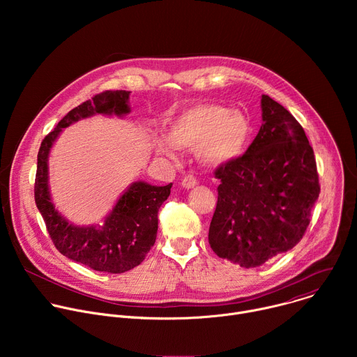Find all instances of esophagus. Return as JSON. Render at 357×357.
Listing matches in <instances>:
<instances>
[{"label":"esophagus","mask_w":357,"mask_h":357,"mask_svg":"<svg viewBox=\"0 0 357 357\" xmlns=\"http://www.w3.org/2000/svg\"><path fill=\"white\" fill-rule=\"evenodd\" d=\"M196 183H197V179H196L193 175L188 174V175L182 176V182H181V185H182L183 188L189 189V188H193Z\"/></svg>","instance_id":"obj_1"}]
</instances>
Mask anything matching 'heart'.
Segmentation results:
<instances>
[{
  "label": "heart",
  "instance_id": "1",
  "mask_svg": "<svg viewBox=\"0 0 357 357\" xmlns=\"http://www.w3.org/2000/svg\"><path fill=\"white\" fill-rule=\"evenodd\" d=\"M251 134L247 116L219 105H199L176 116L168 137H158L160 154L175 158L178 146L196 148L199 158L208 165L226 164L244 151Z\"/></svg>",
  "mask_w": 357,
  "mask_h": 357
}]
</instances>
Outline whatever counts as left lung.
Returning a JSON list of instances; mask_svg holds the SVG:
<instances>
[{"label": "left lung", "instance_id": "8db88e82", "mask_svg": "<svg viewBox=\"0 0 357 357\" xmlns=\"http://www.w3.org/2000/svg\"><path fill=\"white\" fill-rule=\"evenodd\" d=\"M263 124L243 155L215 171L220 181L209 244L220 259L259 267L299 243L319 196L314 149L302 126L263 94Z\"/></svg>", "mask_w": 357, "mask_h": 357}]
</instances>
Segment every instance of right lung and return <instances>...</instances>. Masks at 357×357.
Segmentation results:
<instances>
[{
  "label": "right lung",
  "instance_id": "obj_1",
  "mask_svg": "<svg viewBox=\"0 0 357 357\" xmlns=\"http://www.w3.org/2000/svg\"><path fill=\"white\" fill-rule=\"evenodd\" d=\"M126 90H106L70 110L40 142L35 176V203L46 230L61 254L94 271L121 274L139 266L154 245L158 231V209L168 199L172 183L152 186L132 183L100 227L69 225L54 208L47 190V154L62 128L93 114L130 112Z\"/></svg>",
  "mask_w": 357,
  "mask_h": 357
}]
</instances>
